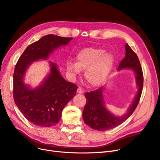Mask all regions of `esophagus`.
Segmentation results:
<instances>
[{"label": "esophagus", "mask_w": 160, "mask_h": 160, "mask_svg": "<svg viewBox=\"0 0 160 160\" xmlns=\"http://www.w3.org/2000/svg\"><path fill=\"white\" fill-rule=\"evenodd\" d=\"M77 93H81V94H82V93H84V91H83V89H82L81 88H79L78 89H77Z\"/></svg>", "instance_id": "esophagus-1"}]
</instances>
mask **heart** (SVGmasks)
Masks as SVG:
<instances>
[{"label": "heart", "instance_id": "obj_1", "mask_svg": "<svg viewBox=\"0 0 160 160\" xmlns=\"http://www.w3.org/2000/svg\"><path fill=\"white\" fill-rule=\"evenodd\" d=\"M115 57L99 48L89 47L76 56V62H67V70L71 74L79 75L84 70L85 79L91 86H99L106 79L115 64Z\"/></svg>", "mask_w": 160, "mask_h": 160}]
</instances>
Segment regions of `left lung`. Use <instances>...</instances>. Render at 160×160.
Here are the masks:
<instances>
[{
	"label": "left lung",
	"instance_id": "left-lung-1",
	"mask_svg": "<svg viewBox=\"0 0 160 160\" xmlns=\"http://www.w3.org/2000/svg\"><path fill=\"white\" fill-rule=\"evenodd\" d=\"M125 69H132L135 76L138 91L133 103L123 115L116 116L105 108L103 95V87L93 91L87 92L85 94L87 102L83 111V119L85 124L91 128L99 131L115 128L128 119L136 109L142 93L143 76L138 57L128 43L125 45V57L121 61L118 70Z\"/></svg>",
	"mask_w": 160,
	"mask_h": 160
}]
</instances>
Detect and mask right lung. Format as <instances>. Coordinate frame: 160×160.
I'll return each mask as SVG.
<instances>
[{
	"instance_id": "obj_1",
	"label": "right lung",
	"mask_w": 160,
	"mask_h": 160,
	"mask_svg": "<svg viewBox=\"0 0 160 160\" xmlns=\"http://www.w3.org/2000/svg\"><path fill=\"white\" fill-rule=\"evenodd\" d=\"M72 37L45 35L28 45L18 60L13 75L14 103L28 121L38 126L51 127L59 122L62 111L76 95L77 86L61 76L57 64L49 61L50 72L42 83L32 89L25 83V72L32 62L47 59Z\"/></svg>"
}]
</instances>
